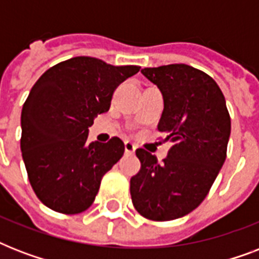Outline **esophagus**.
<instances>
[{"label": "esophagus", "mask_w": 259, "mask_h": 259, "mask_svg": "<svg viewBox=\"0 0 259 259\" xmlns=\"http://www.w3.org/2000/svg\"><path fill=\"white\" fill-rule=\"evenodd\" d=\"M136 148H137V146L134 145L132 141H125V152L127 154H133L134 152H136Z\"/></svg>", "instance_id": "34e87169"}]
</instances>
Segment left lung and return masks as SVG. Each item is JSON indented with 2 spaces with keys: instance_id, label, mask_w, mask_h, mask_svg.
Instances as JSON below:
<instances>
[{
  "instance_id": "obj_1",
  "label": "left lung",
  "mask_w": 259,
  "mask_h": 259,
  "mask_svg": "<svg viewBox=\"0 0 259 259\" xmlns=\"http://www.w3.org/2000/svg\"><path fill=\"white\" fill-rule=\"evenodd\" d=\"M160 89L164 111L158 132L172 148L165 160L137 149L140 172L130 179L134 208L150 221H173L196 208L225 164L231 133L226 99L217 82L187 64L144 68Z\"/></svg>"
}]
</instances>
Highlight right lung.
Instances as JSON below:
<instances>
[{
	"instance_id": "1",
	"label": "right lung",
	"mask_w": 259,
	"mask_h": 259,
	"mask_svg": "<svg viewBox=\"0 0 259 259\" xmlns=\"http://www.w3.org/2000/svg\"><path fill=\"white\" fill-rule=\"evenodd\" d=\"M140 71L76 56L51 67L22 106L21 152L34 193L48 208L74 215L95 200L101 180L123 156L122 140L87 142L98 114L109 111L114 90Z\"/></svg>"
}]
</instances>
